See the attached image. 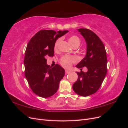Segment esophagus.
<instances>
[{"label":"esophagus","instance_id":"34e87169","mask_svg":"<svg viewBox=\"0 0 128 128\" xmlns=\"http://www.w3.org/2000/svg\"><path fill=\"white\" fill-rule=\"evenodd\" d=\"M70 72H71V71H69V70H65V73H66V74H68L70 73Z\"/></svg>","mask_w":128,"mask_h":128}]
</instances>
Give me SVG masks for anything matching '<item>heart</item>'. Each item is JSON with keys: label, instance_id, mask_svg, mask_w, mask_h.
I'll return each mask as SVG.
<instances>
[{"label": "heart", "instance_id": "1", "mask_svg": "<svg viewBox=\"0 0 128 128\" xmlns=\"http://www.w3.org/2000/svg\"><path fill=\"white\" fill-rule=\"evenodd\" d=\"M60 39H58L55 43L54 49H57L58 48V44L60 42ZM68 42L72 46L76 44H80V39L76 36H72L68 38ZM76 61V58L74 57H71L68 56H64L60 60V64L62 65L65 68H69L71 66L72 63L75 62Z\"/></svg>", "mask_w": 128, "mask_h": 128}]
</instances>
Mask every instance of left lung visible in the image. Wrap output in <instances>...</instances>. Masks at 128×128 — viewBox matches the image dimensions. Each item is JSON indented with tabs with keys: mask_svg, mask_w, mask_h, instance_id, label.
I'll list each match as a JSON object with an SVG mask.
<instances>
[{
	"mask_svg": "<svg viewBox=\"0 0 128 128\" xmlns=\"http://www.w3.org/2000/svg\"><path fill=\"white\" fill-rule=\"evenodd\" d=\"M84 37L86 44L85 57L76 67L86 66V72H76L77 81L73 85L74 92L80 96L86 97L95 93L100 88L107 73L106 52L104 45L94 32L87 28L77 29Z\"/></svg>",
	"mask_w": 128,
	"mask_h": 128,
	"instance_id": "1",
	"label": "left lung"
}]
</instances>
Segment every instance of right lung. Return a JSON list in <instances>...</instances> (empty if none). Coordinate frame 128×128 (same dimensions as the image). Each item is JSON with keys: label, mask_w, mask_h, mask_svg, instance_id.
Instances as JSON below:
<instances>
[{"label": "right lung", "mask_w": 128, "mask_h": 128, "mask_svg": "<svg viewBox=\"0 0 128 128\" xmlns=\"http://www.w3.org/2000/svg\"><path fill=\"white\" fill-rule=\"evenodd\" d=\"M68 32L41 30L32 37L27 45L24 60L25 76L31 89L36 95L49 97L58 89L65 70L58 64L52 68L47 65L46 57L54 56L56 40Z\"/></svg>", "instance_id": "add662e5"}]
</instances>
